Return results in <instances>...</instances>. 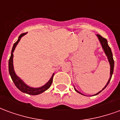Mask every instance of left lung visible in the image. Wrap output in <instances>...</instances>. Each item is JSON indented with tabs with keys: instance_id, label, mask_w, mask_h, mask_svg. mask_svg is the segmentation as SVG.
<instances>
[{
	"instance_id": "left-lung-1",
	"label": "left lung",
	"mask_w": 120,
	"mask_h": 120,
	"mask_svg": "<svg viewBox=\"0 0 120 120\" xmlns=\"http://www.w3.org/2000/svg\"><path fill=\"white\" fill-rule=\"evenodd\" d=\"M96 36H97V37L98 38V40H99V41H100V42L101 45V47H102V48H103V50L104 51L105 53L106 56H107V58H108V60H109V64H110V67H111V69H110V78H109V79L108 82H107V84H106V86H105V87H104V88L102 89V90H103V89L105 88L107 86H108L109 83V82H110V81H111V77H112V74H113L114 62V60H113L112 53V51H111V48H110V47L109 46L107 39H105V38H103V37H101V35H100V34H96ZM74 88H75V90L77 92V93H80V94H81L83 95V94H82V93H80L78 90H76V89H75V87H74ZM101 91H102V90H100V92H98V93L95 94H94V96L98 94H99L100 93H101Z\"/></svg>"
}]
</instances>
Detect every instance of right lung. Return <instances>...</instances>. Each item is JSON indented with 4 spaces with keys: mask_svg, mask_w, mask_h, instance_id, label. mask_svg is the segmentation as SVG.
Masks as SVG:
<instances>
[{
    "mask_svg": "<svg viewBox=\"0 0 120 120\" xmlns=\"http://www.w3.org/2000/svg\"><path fill=\"white\" fill-rule=\"evenodd\" d=\"M27 33H22L19 36L18 40L17 42L15 43L13 46L11 50V56L9 60V75L11 77V79L13 82H14L15 85L17 87V88L19 89L20 91H22V93H26L30 95H37V94H41L43 92H44L46 90H47L49 88L50 86H51L52 82V78H53V76H54V73L52 74V76H51V78H50V80L47 83L45 84L44 86H42L40 87H37V88H34V87H31L28 86L27 84L23 82V81L20 79V78L16 75V73L14 71V68H13V52H14L15 49V47L17 46V45L18 44V43L19 42V41L21 39L23 36H24L25 34H26Z\"/></svg>",
    "mask_w": 120,
    "mask_h": 120,
    "instance_id": "add662e5",
    "label": "right lung"
}]
</instances>
